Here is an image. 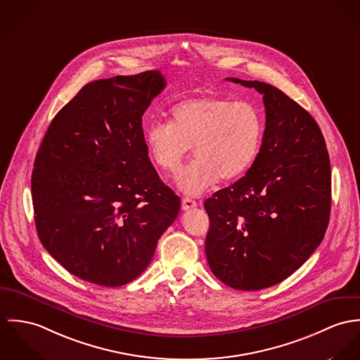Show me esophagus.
Listing matches in <instances>:
<instances>
[{
	"label": "esophagus",
	"instance_id": "1",
	"mask_svg": "<svg viewBox=\"0 0 360 360\" xmlns=\"http://www.w3.org/2000/svg\"><path fill=\"white\" fill-rule=\"evenodd\" d=\"M195 207H198V202L195 200L191 199V198H184L182 199V210L188 211V210H192Z\"/></svg>",
	"mask_w": 360,
	"mask_h": 360
}]
</instances>
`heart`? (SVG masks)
I'll return each mask as SVG.
<instances>
[{
	"label": "heart",
	"mask_w": 360,
	"mask_h": 360,
	"mask_svg": "<svg viewBox=\"0 0 360 360\" xmlns=\"http://www.w3.org/2000/svg\"><path fill=\"white\" fill-rule=\"evenodd\" d=\"M264 119L243 101L218 94H202L176 103L169 122L153 121L145 132L150 160L165 174H175L192 148L195 160L176 176V186L199 196L221 178L238 179L257 159Z\"/></svg>",
	"instance_id": "obj_1"
}]
</instances>
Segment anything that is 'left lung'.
Returning <instances> with one entry per match:
<instances>
[{
	"label": "left lung",
	"instance_id": "1",
	"mask_svg": "<svg viewBox=\"0 0 360 360\" xmlns=\"http://www.w3.org/2000/svg\"><path fill=\"white\" fill-rule=\"evenodd\" d=\"M264 96L265 131L254 164L204 201L211 272L236 290H261L292 275L324 238L331 167L318 122L279 88L228 79Z\"/></svg>",
	"mask_w": 360,
	"mask_h": 360
}]
</instances>
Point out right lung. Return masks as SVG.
I'll use <instances>...</instances> for the list:
<instances>
[{
    "label": "right lung",
    "instance_id": "add662e5",
    "mask_svg": "<svg viewBox=\"0 0 360 360\" xmlns=\"http://www.w3.org/2000/svg\"><path fill=\"white\" fill-rule=\"evenodd\" d=\"M159 70L92 81L49 124L32 174L36 229L72 275L105 287L136 279L181 199L149 160L142 116Z\"/></svg>",
    "mask_w": 360,
    "mask_h": 360
}]
</instances>
